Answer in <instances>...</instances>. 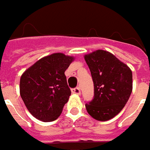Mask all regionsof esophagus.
Wrapping results in <instances>:
<instances>
[{
	"instance_id": "obj_1",
	"label": "esophagus",
	"mask_w": 150,
	"mask_h": 150,
	"mask_svg": "<svg viewBox=\"0 0 150 150\" xmlns=\"http://www.w3.org/2000/svg\"><path fill=\"white\" fill-rule=\"evenodd\" d=\"M71 92H72L73 94H76V95H80V94H81L80 89H79V87H77V88H74V89H72V90H71Z\"/></svg>"
}]
</instances>
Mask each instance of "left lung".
<instances>
[{
    "instance_id": "1",
    "label": "left lung",
    "mask_w": 150,
    "mask_h": 150,
    "mask_svg": "<svg viewBox=\"0 0 150 150\" xmlns=\"http://www.w3.org/2000/svg\"><path fill=\"white\" fill-rule=\"evenodd\" d=\"M94 83V98L85 104L88 113L99 121H107L120 112L132 91L130 67L112 54L98 49L85 54Z\"/></svg>"
}]
</instances>
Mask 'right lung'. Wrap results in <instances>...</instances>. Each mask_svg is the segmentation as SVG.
Masks as SVG:
<instances>
[{"label": "right lung", "instance_id": "obj_1", "mask_svg": "<svg viewBox=\"0 0 150 150\" xmlns=\"http://www.w3.org/2000/svg\"><path fill=\"white\" fill-rule=\"evenodd\" d=\"M73 59L72 56L54 53L38 60L22 74L20 96L36 119L50 122L60 115L71 96L65 71Z\"/></svg>", "mask_w": 150, "mask_h": 150}]
</instances>
